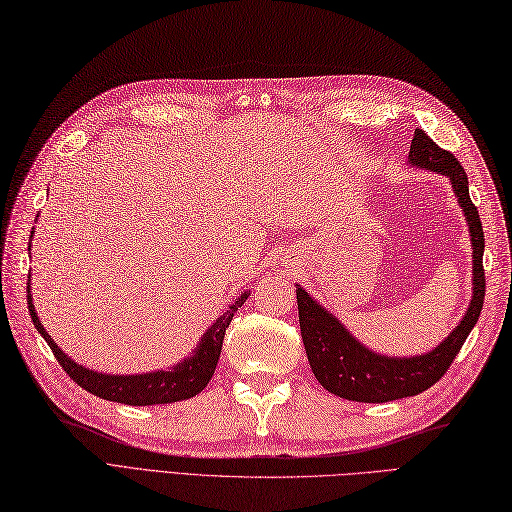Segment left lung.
I'll use <instances>...</instances> for the list:
<instances>
[{
  "label": "left lung",
  "mask_w": 512,
  "mask_h": 512,
  "mask_svg": "<svg viewBox=\"0 0 512 512\" xmlns=\"http://www.w3.org/2000/svg\"><path fill=\"white\" fill-rule=\"evenodd\" d=\"M410 162L450 178L458 204L463 206L473 247V297L467 315L447 339L432 352L413 358H389L367 350L343 328L339 319L323 310L302 286H297L299 330L310 369L323 389L352 402L382 404L417 395L439 382L476 326L484 304V232L476 204L469 197V182L454 154L436 145L423 130H415L410 143Z\"/></svg>",
  "instance_id": "obj_1"
}]
</instances>
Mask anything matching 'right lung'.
Listing matches in <instances>:
<instances>
[{
    "instance_id": "obj_1",
    "label": "right lung",
    "mask_w": 512,
    "mask_h": 512,
    "mask_svg": "<svg viewBox=\"0 0 512 512\" xmlns=\"http://www.w3.org/2000/svg\"><path fill=\"white\" fill-rule=\"evenodd\" d=\"M245 299H247V293H243L239 299H236L226 313H223L213 326H210V330L204 334V339L199 341L197 350L191 358L182 360V363H178L171 371L139 373V376H108V373H97L91 369H84L78 363H73L67 354L60 352V347L54 343L52 336H49L41 326L39 315L34 313L30 293H28V310L34 321V328L41 332L47 345L52 347L60 367L65 369L67 376L76 384H80L84 391H89L108 402H119V404H130V406H152V404H171V402L189 400V397L197 395L204 389L217 369V360L223 347L226 328L230 326L234 313L243 306Z\"/></svg>"
}]
</instances>
